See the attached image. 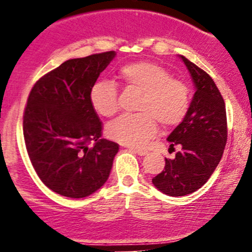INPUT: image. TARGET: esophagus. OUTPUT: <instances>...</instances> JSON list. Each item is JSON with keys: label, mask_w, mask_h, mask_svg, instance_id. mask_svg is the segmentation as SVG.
Returning <instances> with one entry per match:
<instances>
[{"label": "esophagus", "mask_w": 252, "mask_h": 252, "mask_svg": "<svg viewBox=\"0 0 252 252\" xmlns=\"http://www.w3.org/2000/svg\"><path fill=\"white\" fill-rule=\"evenodd\" d=\"M130 150H132V152H135V153H137L138 155L140 156H144V155H147L148 154V152H147L146 149H141V148H130Z\"/></svg>", "instance_id": "1"}]
</instances>
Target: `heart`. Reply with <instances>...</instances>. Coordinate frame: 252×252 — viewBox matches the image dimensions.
Instances as JSON below:
<instances>
[{
  "label": "heart",
  "mask_w": 252,
  "mask_h": 252,
  "mask_svg": "<svg viewBox=\"0 0 252 252\" xmlns=\"http://www.w3.org/2000/svg\"><path fill=\"white\" fill-rule=\"evenodd\" d=\"M118 78L128 89L142 92L136 104L137 114L122 115L106 126L111 140L126 146H143L158 132V122L174 126L186 116L189 108V89L172 78L166 68L152 62L123 65ZM90 103L97 114L111 117L120 109L118 88L114 82L97 80L90 90Z\"/></svg>",
  "instance_id": "1"
}]
</instances>
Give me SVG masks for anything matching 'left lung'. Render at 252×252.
Here are the masks:
<instances>
[{
  "mask_svg": "<svg viewBox=\"0 0 252 252\" xmlns=\"http://www.w3.org/2000/svg\"><path fill=\"white\" fill-rule=\"evenodd\" d=\"M195 86V94L182 122L170 132V148L181 146L175 158L153 178L158 190L170 196H184L206 184L220 162L227 141L226 109L213 79L204 70L180 56Z\"/></svg>",
  "mask_w": 252,
  "mask_h": 252,
  "instance_id": "8db88e82",
  "label": "left lung"
}]
</instances>
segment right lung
Returning a JSON list of instances; mask_svg holds the SVG:
<instances>
[{
  "label": "right lung",
  "instance_id": "add662e5",
  "mask_svg": "<svg viewBox=\"0 0 252 252\" xmlns=\"http://www.w3.org/2000/svg\"><path fill=\"white\" fill-rule=\"evenodd\" d=\"M115 56L67 60L40 78L28 96L26 148L40 180L58 194L85 198L108 180L118 144L102 138L90 90Z\"/></svg>",
  "mask_w": 252,
  "mask_h": 252
}]
</instances>
